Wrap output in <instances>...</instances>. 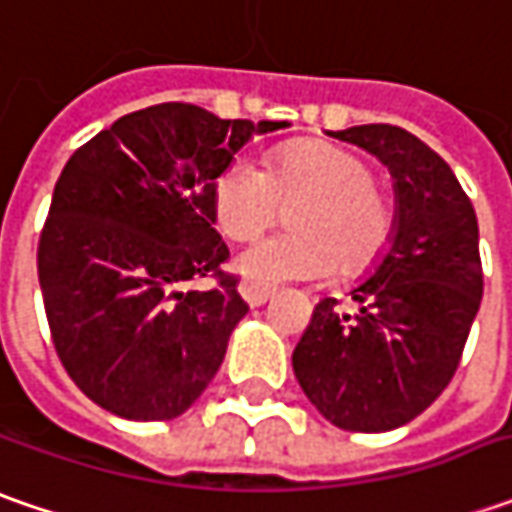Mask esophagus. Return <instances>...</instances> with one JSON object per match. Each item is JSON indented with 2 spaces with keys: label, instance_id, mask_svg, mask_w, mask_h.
<instances>
[{
  "label": "esophagus",
  "instance_id": "34e87169",
  "mask_svg": "<svg viewBox=\"0 0 512 512\" xmlns=\"http://www.w3.org/2000/svg\"><path fill=\"white\" fill-rule=\"evenodd\" d=\"M239 296L245 299L250 307H262L273 296V287L259 285V282H253V279H242L239 282Z\"/></svg>",
  "mask_w": 512,
  "mask_h": 512
}]
</instances>
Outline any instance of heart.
I'll use <instances>...</instances> for the list:
<instances>
[{
    "mask_svg": "<svg viewBox=\"0 0 512 512\" xmlns=\"http://www.w3.org/2000/svg\"><path fill=\"white\" fill-rule=\"evenodd\" d=\"M285 207H293L290 233L239 256L256 282H313L333 270L356 279L382 262L396 236V205L376 185L373 165L330 142L285 145L270 153L267 168L236 156L213 182L216 222L236 242L276 225Z\"/></svg>",
    "mask_w": 512,
    "mask_h": 512,
    "instance_id": "heart-1",
    "label": "heart"
}]
</instances>
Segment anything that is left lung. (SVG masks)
Returning a JSON list of instances; mask_svg holds the SVG:
<instances>
[{
	"mask_svg": "<svg viewBox=\"0 0 512 512\" xmlns=\"http://www.w3.org/2000/svg\"><path fill=\"white\" fill-rule=\"evenodd\" d=\"M382 159L396 190V236L370 279L353 287L356 313L336 299L313 307L293 373L327 422L382 433L442 396L482 305L479 222L450 165L396 125L330 133Z\"/></svg>",
	"mask_w": 512,
	"mask_h": 512,
	"instance_id": "obj_1",
	"label": "left lung"
}]
</instances>
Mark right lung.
<instances>
[{"label": "right lung", "instance_id": "1", "mask_svg": "<svg viewBox=\"0 0 512 512\" xmlns=\"http://www.w3.org/2000/svg\"><path fill=\"white\" fill-rule=\"evenodd\" d=\"M282 128L165 102L70 156L36 267L56 356L90 402L165 422L205 393L247 313L239 279L222 270L213 182L253 133ZM199 278L217 285L193 291Z\"/></svg>", "mask_w": 512, "mask_h": 512}]
</instances>
